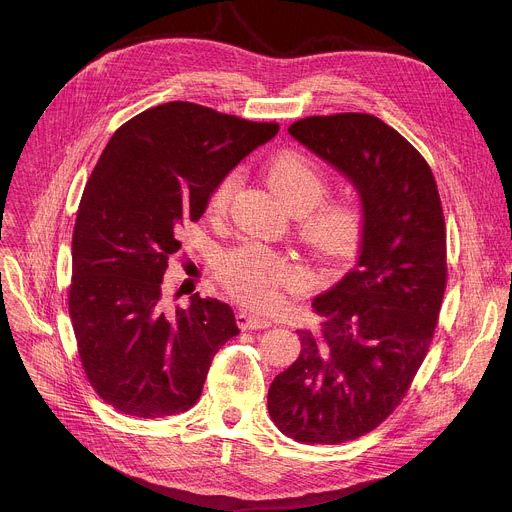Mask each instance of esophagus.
<instances>
[{
	"label": "esophagus",
	"mask_w": 512,
	"mask_h": 512,
	"mask_svg": "<svg viewBox=\"0 0 512 512\" xmlns=\"http://www.w3.org/2000/svg\"><path fill=\"white\" fill-rule=\"evenodd\" d=\"M237 324H239L243 330L267 328V326H271V318H269V316H265V314H255V312L241 310V312L237 314Z\"/></svg>",
	"instance_id": "obj_1"
}]
</instances>
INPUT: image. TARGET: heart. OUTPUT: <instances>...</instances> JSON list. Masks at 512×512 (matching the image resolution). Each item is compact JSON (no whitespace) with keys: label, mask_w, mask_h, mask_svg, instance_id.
Here are the masks:
<instances>
[{"label":"heart","mask_w":512,"mask_h":512,"mask_svg":"<svg viewBox=\"0 0 512 512\" xmlns=\"http://www.w3.org/2000/svg\"><path fill=\"white\" fill-rule=\"evenodd\" d=\"M265 174L281 198L302 212L304 231L322 249L338 251L352 239L358 225V212L352 204L330 202L314 208L326 192V178L310 156L300 150L277 152L267 160ZM235 188L237 174L218 182L208 198V212L214 216L225 214ZM218 273L241 302L257 308L277 304L281 287L302 279V269L294 261L259 243H245L227 253L218 265Z\"/></svg>","instance_id":"obj_1"}]
</instances>
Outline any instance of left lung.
Listing matches in <instances>:
<instances>
[{"label": "left lung", "instance_id": "1", "mask_svg": "<svg viewBox=\"0 0 512 512\" xmlns=\"http://www.w3.org/2000/svg\"><path fill=\"white\" fill-rule=\"evenodd\" d=\"M289 135L360 196L354 267L298 330V360L279 373L267 407L300 444H344L373 431L405 397L427 354L446 289V225L433 174L413 145L367 113L296 121Z\"/></svg>", "mask_w": 512, "mask_h": 512}]
</instances>
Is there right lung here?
Segmentation results:
<instances>
[{
  "label": "right lung",
  "mask_w": 512,
  "mask_h": 512,
  "mask_svg": "<svg viewBox=\"0 0 512 512\" xmlns=\"http://www.w3.org/2000/svg\"><path fill=\"white\" fill-rule=\"evenodd\" d=\"M279 131L172 101L123 123L103 150L72 233L68 312L83 369L117 411L156 419L188 411L210 362L239 334L233 308L164 298L168 259L216 184Z\"/></svg>",
  "instance_id": "obj_1"
}]
</instances>
